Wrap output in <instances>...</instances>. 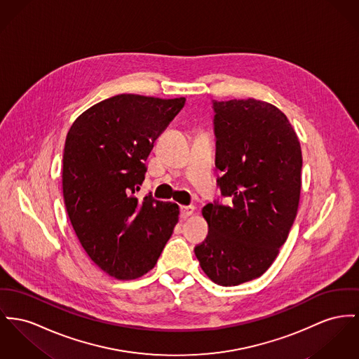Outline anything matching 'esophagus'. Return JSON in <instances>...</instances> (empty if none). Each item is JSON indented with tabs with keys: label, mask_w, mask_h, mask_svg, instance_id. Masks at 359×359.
I'll use <instances>...</instances> for the list:
<instances>
[{
	"label": "esophagus",
	"mask_w": 359,
	"mask_h": 359,
	"mask_svg": "<svg viewBox=\"0 0 359 359\" xmlns=\"http://www.w3.org/2000/svg\"><path fill=\"white\" fill-rule=\"evenodd\" d=\"M194 212V207L193 205H182L181 207V217L187 219L188 216H191Z\"/></svg>",
	"instance_id": "obj_1"
}]
</instances>
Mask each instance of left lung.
I'll return each instance as SVG.
<instances>
[{"instance_id": "obj_1", "label": "left lung", "mask_w": 359, "mask_h": 359, "mask_svg": "<svg viewBox=\"0 0 359 359\" xmlns=\"http://www.w3.org/2000/svg\"><path fill=\"white\" fill-rule=\"evenodd\" d=\"M217 187L227 203L203 208L208 236L194 248L205 275L220 286L262 276L295 220L302 152L286 116L253 97L214 100Z\"/></svg>"}]
</instances>
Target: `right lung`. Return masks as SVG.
<instances>
[{"label":"right lung","instance_id":"obj_1","mask_svg":"<svg viewBox=\"0 0 359 359\" xmlns=\"http://www.w3.org/2000/svg\"><path fill=\"white\" fill-rule=\"evenodd\" d=\"M185 97L121 94L74 121L62 158V191L73 230L107 275L137 279L155 266L178 222L174 203L136 197L155 140Z\"/></svg>","mask_w":359,"mask_h":359}]
</instances>
